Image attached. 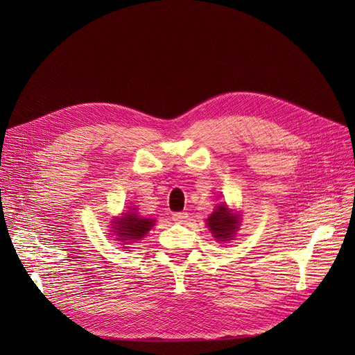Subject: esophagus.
<instances>
[{"mask_svg":"<svg viewBox=\"0 0 355 355\" xmlns=\"http://www.w3.org/2000/svg\"><path fill=\"white\" fill-rule=\"evenodd\" d=\"M187 217H189V214L185 211H180V213L173 214V220L177 221V223H184L185 220H187Z\"/></svg>","mask_w":355,"mask_h":355,"instance_id":"1","label":"esophagus"}]
</instances>
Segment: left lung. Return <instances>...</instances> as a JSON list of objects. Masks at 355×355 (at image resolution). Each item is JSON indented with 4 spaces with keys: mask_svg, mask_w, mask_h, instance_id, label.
I'll use <instances>...</instances> for the list:
<instances>
[{
    "mask_svg": "<svg viewBox=\"0 0 355 355\" xmlns=\"http://www.w3.org/2000/svg\"><path fill=\"white\" fill-rule=\"evenodd\" d=\"M239 218L234 214H230L227 206H217L213 214L207 218V226L210 227L213 236L220 241L230 239L239 226Z\"/></svg>",
    "mask_w": 355,
    "mask_h": 355,
    "instance_id": "1",
    "label": "left lung"
}]
</instances>
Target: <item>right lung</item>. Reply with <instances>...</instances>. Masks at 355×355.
Returning a JSON list of instances; mask_svg holds the SVG:
<instances>
[{
	"label": "right lung",
	"mask_w": 355,
	"mask_h": 355,
	"mask_svg": "<svg viewBox=\"0 0 355 355\" xmlns=\"http://www.w3.org/2000/svg\"><path fill=\"white\" fill-rule=\"evenodd\" d=\"M116 227H114L116 232V236H119L121 241L126 245L125 241L130 240H139L142 239L151 227L154 226V220L153 218H141L137 213H126L125 217H122L119 221H115Z\"/></svg>",
	"instance_id": "right-lung-1"
}]
</instances>
